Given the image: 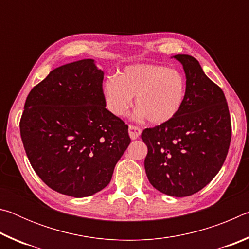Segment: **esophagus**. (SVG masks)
Instances as JSON below:
<instances>
[{"label": "esophagus", "mask_w": 249, "mask_h": 249, "mask_svg": "<svg viewBox=\"0 0 249 249\" xmlns=\"http://www.w3.org/2000/svg\"><path fill=\"white\" fill-rule=\"evenodd\" d=\"M141 133H142V129L138 127L136 125H129L128 126V134H129V137L132 138V140H136L141 136Z\"/></svg>", "instance_id": "esophagus-1"}]
</instances>
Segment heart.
Masks as SVG:
<instances>
[{"label":"heart","instance_id":"b5f03b06","mask_svg":"<svg viewBox=\"0 0 249 249\" xmlns=\"http://www.w3.org/2000/svg\"><path fill=\"white\" fill-rule=\"evenodd\" d=\"M102 90L107 107L113 114L125 115L136 95V115L147 117L154 124H162L182 108L187 81L178 69L140 64L126 67L117 78L107 77Z\"/></svg>","mask_w":249,"mask_h":249}]
</instances>
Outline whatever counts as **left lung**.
Instances as JSON below:
<instances>
[{"label": "left lung", "instance_id": "left-lung-1", "mask_svg": "<svg viewBox=\"0 0 249 249\" xmlns=\"http://www.w3.org/2000/svg\"><path fill=\"white\" fill-rule=\"evenodd\" d=\"M187 78V96L179 114L142 133L148 148L147 178L171 196H189L211 182L225 161L231 124L224 92L206 77L199 61L176 54Z\"/></svg>", "mask_w": 249, "mask_h": 249}]
</instances>
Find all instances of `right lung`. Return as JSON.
I'll use <instances>...</instances> for the list:
<instances>
[{"instance_id": "add662e5", "label": "right lung", "mask_w": 249, "mask_h": 249, "mask_svg": "<svg viewBox=\"0 0 249 249\" xmlns=\"http://www.w3.org/2000/svg\"><path fill=\"white\" fill-rule=\"evenodd\" d=\"M103 71L83 59L50 71L27 95L19 129L50 189L83 197L104 189L127 148L128 126L105 108Z\"/></svg>"}]
</instances>
